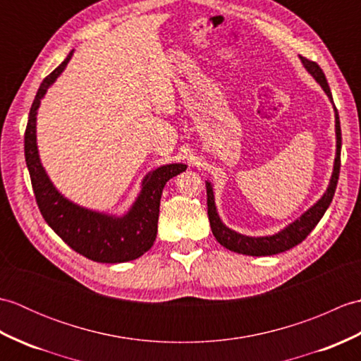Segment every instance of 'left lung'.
Listing matches in <instances>:
<instances>
[{
    "mask_svg": "<svg viewBox=\"0 0 361 361\" xmlns=\"http://www.w3.org/2000/svg\"><path fill=\"white\" fill-rule=\"evenodd\" d=\"M301 59V62L304 65L305 70L315 79L321 88L324 90V93L327 94L329 101L334 105V111H335V136H336V152H335V161H334V172L331 176V181H329V186L326 189V192L319 200L310 206V208L305 211L301 217H298L295 221H291L290 225H287L283 229H281L279 233H276L273 235H262V237H251V235H245L234 231V229L228 228L224 221L220 220L219 212L216 208V200H214V190L212 185L209 181H206V194H208V217H209V224L212 234L216 237L217 242L220 245H224L225 248L231 250L234 252H239V255H247V256H271V255H278V252H283L290 248L296 247L298 243H301L305 237H307L312 229L318 225V221L323 219L324 212L327 211L329 204L332 203V198L335 195V189H336V183H338V176H340V166H341V127H340V116L338 111L335 109L334 99L331 88H329V83L326 80V75L323 70L318 66V63L312 62V60H307L304 57Z\"/></svg>",
    "mask_w": 361,
    "mask_h": 361,
    "instance_id": "8db88e82",
    "label": "left lung"
}]
</instances>
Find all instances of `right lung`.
<instances>
[{
	"label": "right lung",
	"mask_w": 361,
	"mask_h": 361,
	"mask_svg": "<svg viewBox=\"0 0 361 361\" xmlns=\"http://www.w3.org/2000/svg\"><path fill=\"white\" fill-rule=\"evenodd\" d=\"M73 52L46 78L30 106L25 133V158L35 200L43 219L54 233L75 252L101 264H121L141 257L157 239L161 194L166 183L186 171V164L173 163L153 169L142 178L141 190L124 216L99 212L68 200L52 185L42 166L37 147V111L46 91L57 80Z\"/></svg>",
	"instance_id": "add662e5"
}]
</instances>
